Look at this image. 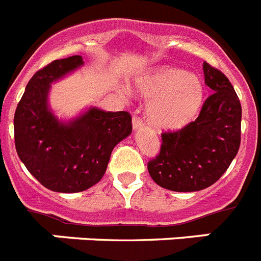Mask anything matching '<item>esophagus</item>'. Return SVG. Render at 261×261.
<instances>
[{"mask_svg":"<svg viewBox=\"0 0 261 261\" xmlns=\"http://www.w3.org/2000/svg\"><path fill=\"white\" fill-rule=\"evenodd\" d=\"M132 125H133V129H135V130H140V129L142 128V125H144V123H142V120L140 119L138 116H133Z\"/></svg>","mask_w":261,"mask_h":261,"instance_id":"1","label":"esophagus"}]
</instances>
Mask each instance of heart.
<instances>
[{
	"instance_id": "b5f03b06",
	"label": "heart",
	"mask_w": 261,
	"mask_h": 261,
	"mask_svg": "<svg viewBox=\"0 0 261 261\" xmlns=\"http://www.w3.org/2000/svg\"><path fill=\"white\" fill-rule=\"evenodd\" d=\"M142 98L150 100L147 121L158 130H179L201 107L204 87L196 74L174 66H158L135 80Z\"/></svg>"
}]
</instances>
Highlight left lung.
I'll return each instance as SVG.
<instances>
[{"label": "left lung", "mask_w": 261, "mask_h": 261, "mask_svg": "<svg viewBox=\"0 0 261 261\" xmlns=\"http://www.w3.org/2000/svg\"><path fill=\"white\" fill-rule=\"evenodd\" d=\"M202 69L212 94L199 117L180 130L162 133L161 151L147 163L151 179L175 192H195L216 183L241 145L242 107L234 87L208 62Z\"/></svg>", "instance_id": "left-lung-1"}]
</instances>
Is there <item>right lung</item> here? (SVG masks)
Instances as JSON below:
<instances>
[{"label": "right lung", "instance_id": "right-lung-1", "mask_svg": "<svg viewBox=\"0 0 261 261\" xmlns=\"http://www.w3.org/2000/svg\"><path fill=\"white\" fill-rule=\"evenodd\" d=\"M84 64L82 56H71L36 71L14 115L18 156L39 183L55 192H82L95 186L114 147L132 133V117L125 111L90 107L69 120L53 114L50 85Z\"/></svg>", "mask_w": 261, "mask_h": 261}]
</instances>
